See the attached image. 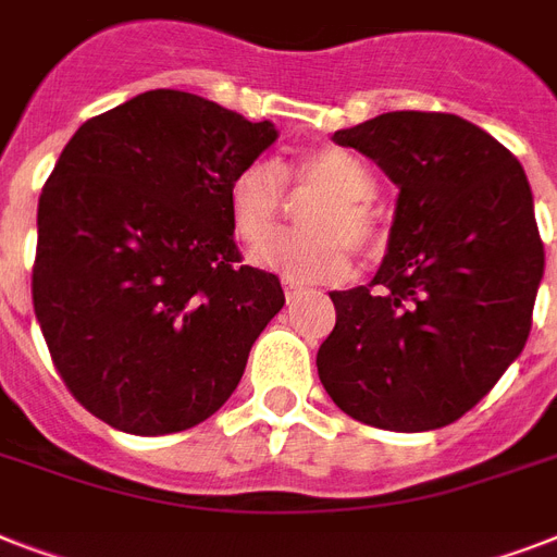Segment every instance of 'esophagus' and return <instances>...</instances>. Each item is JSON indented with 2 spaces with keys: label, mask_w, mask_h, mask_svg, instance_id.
<instances>
[{
  "label": "esophagus",
  "mask_w": 557,
  "mask_h": 557,
  "mask_svg": "<svg viewBox=\"0 0 557 557\" xmlns=\"http://www.w3.org/2000/svg\"><path fill=\"white\" fill-rule=\"evenodd\" d=\"M300 295H306V288L295 286V283H288V280H286V297H288V300H297Z\"/></svg>",
  "instance_id": "obj_1"
}]
</instances>
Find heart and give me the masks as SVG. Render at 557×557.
Wrapping results in <instances>:
<instances>
[{
	"mask_svg": "<svg viewBox=\"0 0 557 557\" xmlns=\"http://www.w3.org/2000/svg\"><path fill=\"white\" fill-rule=\"evenodd\" d=\"M296 195H314L301 209L300 235L272 237L253 251V262L288 283H335L349 274V246L370 251L379 243V213L372 196L379 182L356 152L344 147H318L280 168L251 161L227 182V216L234 236L257 245L276 226L282 187Z\"/></svg>",
	"mask_w": 557,
	"mask_h": 557,
	"instance_id": "obj_1",
	"label": "heart"
}]
</instances>
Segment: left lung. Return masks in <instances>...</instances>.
<instances>
[{
	"mask_svg": "<svg viewBox=\"0 0 557 557\" xmlns=\"http://www.w3.org/2000/svg\"><path fill=\"white\" fill-rule=\"evenodd\" d=\"M398 187L387 257L367 286L332 292L318 349L332 401L384 431L457 422L520 356L544 243L520 161L448 112H387L338 129Z\"/></svg>",
	"mask_w": 557,
	"mask_h": 557,
	"instance_id": "1",
	"label": "left lung"
}]
</instances>
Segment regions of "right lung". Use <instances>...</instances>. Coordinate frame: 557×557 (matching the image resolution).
Wrapping results in <instances>:
<instances>
[{
	"label": "right lung",
	"instance_id": "1",
	"mask_svg": "<svg viewBox=\"0 0 557 557\" xmlns=\"http://www.w3.org/2000/svg\"><path fill=\"white\" fill-rule=\"evenodd\" d=\"M277 141L190 91L152 89L89 117L37 210L34 314L91 416L164 436L225 405L286 297L243 265L227 182Z\"/></svg>",
	"mask_w": 557,
	"mask_h": 557
}]
</instances>
